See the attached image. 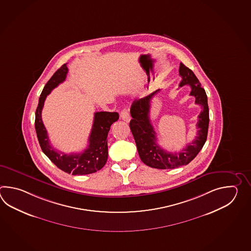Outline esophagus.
Segmentation results:
<instances>
[{"label":"esophagus","mask_w":251,"mask_h":251,"mask_svg":"<svg viewBox=\"0 0 251 251\" xmlns=\"http://www.w3.org/2000/svg\"><path fill=\"white\" fill-rule=\"evenodd\" d=\"M120 116H121V118H122L124 121H126V122H129L130 119H131L130 114H129V110H128L127 108H124L123 110L121 111Z\"/></svg>","instance_id":"1"}]
</instances>
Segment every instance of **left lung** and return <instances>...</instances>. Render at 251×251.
<instances>
[{"instance_id":"8db88e82","label":"left lung","mask_w":251,"mask_h":251,"mask_svg":"<svg viewBox=\"0 0 251 251\" xmlns=\"http://www.w3.org/2000/svg\"><path fill=\"white\" fill-rule=\"evenodd\" d=\"M178 72L182 78L179 87L186 84L190 86V96L195 97L196 104L202 107V111L198 116L197 124L198 136H196L192 143L187 144V146L177 153L170 152L162 149L157 144L156 133L150 120L151 100L160 90L151 93L149 96L144 97V99L134 100L130 110L133 118L130 121L129 126L133 133L141 160L144 164L151 168L166 170L187 165L195 159V157L203 148L207 138L209 108L205 91L201 87V83L192 71L182 63L179 65Z\"/></svg>"}]
</instances>
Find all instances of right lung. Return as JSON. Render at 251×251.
<instances>
[{
    "label": "right lung",
    "mask_w": 251,
    "mask_h": 251,
    "mask_svg": "<svg viewBox=\"0 0 251 251\" xmlns=\"http://www.w3.org/2000/svg\"><path fill=\"white\" fill-rule=\"evenodd\" d=\"M68 73L66 64H63L44 87L36 110L35 128L43 152L60 170L73 175H87L101 170L108 156L107 134L114 122L118 121L117 112H96L89 137V145L80 153L66 154L54 149L50 144L48 132L43 124L41 112L47 96L55 87L62 83Z\"/></svg>",
    "instance_id": "1"
}]
</instances>
